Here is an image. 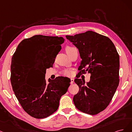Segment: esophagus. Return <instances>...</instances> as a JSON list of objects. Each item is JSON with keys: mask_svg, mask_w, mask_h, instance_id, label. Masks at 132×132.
I'll use <instances>...</instances> for the list:
<instances>
[{"mask_svg": "<svg viewBox=\"0 0 132 132\" xmlns=\"http://www.w3.org/2000/svg\"><path fill=\"white\" fill-rule=\"evenodd\" d=\"M70 79H71V84L73 83V82H74V79H73V78H71Z\"/></svg>", "mask_w": 132, "mask_h": 132, "instance_id": "obj_1", "label": "esophagus"}]
</instances>
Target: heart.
Returning <instances> with one entry per match:
<instances>
[{"mask_svg":"<svg viewBox=\"0 0 132 132\" xmlns=\"http://www.w3.org/2000/svg\"><path fill=\"white\" fill-rule=\"evenodd\" d=\"M73 47H71V46H67L66 48V53H67L68 52H69L72 49H73ZM62 74L65 76H70L72 75V72L70 70H67V69H66V70H64L62 72Z\"/></svg>","mask_w":132,"mask_h":132,"instance_id":"heart-1","label":"heart"}]
</instances>
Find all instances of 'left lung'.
Instances as JSON below:
<instances>
[{"instance_id": "8db88e82", "label": "left lung", "mask_w": 132, "mask_h": 132, "mask_svg": "<svg viewBox=\"0 0 132 132\" xmlns=\"http://www.w3.org/2000/svg\"><path fill=\"white\" fill-rule=\"evenodd\" d=\"M66 38L78 49L82 59L79 74H91L85 84L81 79L75 82L79 88L73 103L79 111L94 115L109 105L118 86L120 57L114 44L108 37L88 31Z\"/></svg>"}]
</instances>
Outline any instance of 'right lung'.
Segmentation results:
<instances>
[{
	"label": "right lung",
	"mask_w": 132,
	"mask_h": 132,
	"mask_svg": "<svg viewBox=\"0 0 132 132\" xmlns=\"http://www.w3.org/2000/svg\"><path fill=\"white\" fill-rule=\"evenodd\" d=\"M62 37L36 35L22 40L11 65L10 80L15 95L24 111L41 119L54 113L67 92L71 80L59 76L46 82V69L52 67L61 49Z\"/></svg>",
	"instance_id": "obj_1"
}]
</instances>
